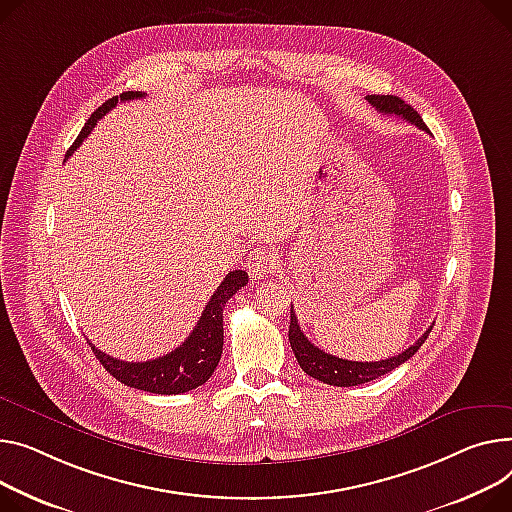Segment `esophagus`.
Returning <instances> with one entry per match:
<instances>
[{"label": "esophagus", "instance_id": "34e87169", "mask_svg": "<svg viewBox=\"0 0 512 512\" xmlns=\"http://www.w3.org/2000/svg\"><path fill=\"white\" fill-rule=\"evenodd\" d=\"M276 265H278V257L274 255V251L267 249V247H257L249 255L247 271L251 274V278L263 280L271 274V271L276 269Z\"/></svg>", "mask_w": 512, "mask_h": 512}]
</instances>
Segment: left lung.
Segmentation results:
<instances>
[{
	"mask_svg": "<svg viewBox=\"0 0 512 512\" xmlns=\"http://www.w3.org/2000/svg\"><path fill=\"white\" fill-rule=\"evenodd\" d=\"M370 105L377 109L379 113L385 115H397L405 121L414 123L416 127L428 131L426 123L422 121V117L418 115V111L407 105L405 100H401L399 96L393 94H372L366 98ZM432 331V325L426 329V333H422V337L414 346H410L407 350H403L401 354L387 358V360H379V362H352V360H344V358H337L331 356L327 352H323L321 348H317L315 344H311L306 335L302 333L300 325H298V317L294 315V306L290 309V331H288V339H290V346L292 352L300 364V368L309 374V377L325 383V385H333V387H354V385H362L368 383L372 379H379L383 374L391 372L393 368L401 366L403 362L410 360L420 346L426 342L428 333Z\"/></svg>",
	"mask_w": 512,
	"mask_h": 512,
	"instance_id": "1",
	"label": "left lung"
}]
</instances>
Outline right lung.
<instances>
[{"mask_svg": "<svg viewBox=\"0 0 512 512\" xmlns=\"http://www.w3.org/2000/svg\"><path fill=\"white\" fill-rule=\"evenodd\" d=\"M146 94L142 92H123L111 100H107L105 105L98 107L92 117L86 121L84 129L76 138L74 146L67 150V156H72L74 150L88 138V133L94 129L98 119L102 115H107L119 100H133V98H142ZM249 276L243 269H232L230 274L222 280L214 296L203 309L195 329L191 335L185 339L183 346L177 350L168 352L160 358L146 360V362H125L117 360L105 352H100L96 346L88 342L92 348L94 356L100 360V364L107 368L109 374L117 381H121L127 387L148 391V393H158V395H179L187 393L191 389H197L199 385L206 383L212 372L216 370L220 356H222V346H224V321H222V311L226 302L247 286Z\"/></svg>", "mask_w": 512, "mask_h": 512, "instance_id": "add662e5", "label": "right lung"}]
</instances>
